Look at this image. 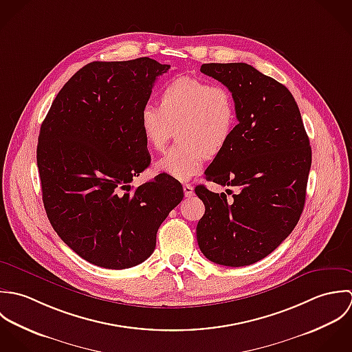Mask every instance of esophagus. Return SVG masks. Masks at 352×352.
<instances>
[{"label": "esophagus", "instance_id": "obj_1", "mask_svg": "<svg viewBox=\"0 0 352 352\" xmlns=\"http://www.w3.org/2000/svg\"><path fill=\"white\" fill-rule=\"evenodd\" d=\"M184 195H185V197H192L195 195L193 186L190 184H185L184 185Z\"/></svg>", "mask_w": 352, "mask_h": 352}]
</instances>
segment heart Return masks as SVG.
I'll use <instances>...</instances> for the list:
<instances>
[{
	"label": "heart",
	"instance_id": "b5f03b06",
	"mask_svg": "<svg viewBox=\"0 0 352 352\" xmlns=\"http://www.w3.org/2000/svg\"><path fill=\"white\" fill-rule=\"evenodd\" d=\"M236 103L224 85L195 77H178L163 87L159 106L146 103L140 128L149 148L162 151L175 129V140L159 160L156 173L188 181L203 168L208 156L220 153L236 128Z\"/></svg>",
	"mask_w": 352,
	"mask_h": 352
}]
</instances>
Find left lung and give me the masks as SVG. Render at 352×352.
<instances>
[{"label":"left lung","mask_w":352,"mask_h":352,"mask_svg":"<svg viewBox=\"0 0 352 352\" xmlns=\"http://www.w3.org/2000/svg\"><path fill=\"white\" fill-rule=\"evenodd\" d=\"M200 71L231 91L238 125L206 170L208 181L236 193L227 200L224 193L196 186L206 206L197 242L212 263L245 267L271 254L296 226L311 148L298 104L279 81L243 63L203 64Z\"/></svg>","instance_id":"left-lung-1"}]
</instances>
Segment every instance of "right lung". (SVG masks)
Segmentation results:
<instances>
[{
  "label": "right lung",
  "instance_id": "obj_1",
  "mask_svg": "<svg viewBox=\"0 0 352 352\" xmlns=\"http://www.w3.org/2000/svg\"><path fill=\"white\" fill-rule=\"evenodd\" d=\"M168 69L148 57L91 63L72 76L42 122L36 163L45 210L58 236L94 265L125 270L145 261L184 199L168 174L131 186L151 163L141 109Z\"/></svg>",
  "mask_w": 352,
  "mask_h": 352
}]
</instances>
